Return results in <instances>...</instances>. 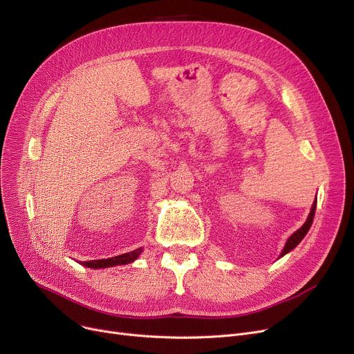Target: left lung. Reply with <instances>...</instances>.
<instances>
[{"label": "left lung", "instance_id": "left-lung-1", "mask_svg": "<svg viewBox=\"0 0 354 354\" xmlns=\"http://www.w3.org/2000/svg\"><path fill=\"white\" fill-rule=\"evenodd\" d=\"M315 207H317V198L314 199L313 205H311V209H310V214H308V216H307L306 222L303 224V227H301L300 230H297V231H295V232H294V234L287 239V243H286L284 250H283V252L280 254V257L286 255L287 252H290L291 250H294L297 245H299V244L301 243V239L306 236V234L308 232V230H310V227H311V224H313L314 214H315Z\"/></svg>", "mask_w": 354, "mask_h": 354}]
</instances>
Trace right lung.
I'll use <instances>...</instances> for the list:
<instances>
[{
  "mask_svg": "<svg viewBox=\"0 0 354 354\" xmlns=\"http://www.w3.org/2000/svg\"><path fill=\"white\" fill-rule=\"evenodd\" d=\"M140 252H142V248H138L135 251H130V252H126L122 255H116V257L106 258V259H91V261H82L80 264H83L84 267H88V268H107V267H115V266H124L129 263H133Z\"/></svg>",
  "mask_w": 354,
  "mask_h": 354,
  "instance_id": "1",
  "label": "right lung"
}]
</instances>
